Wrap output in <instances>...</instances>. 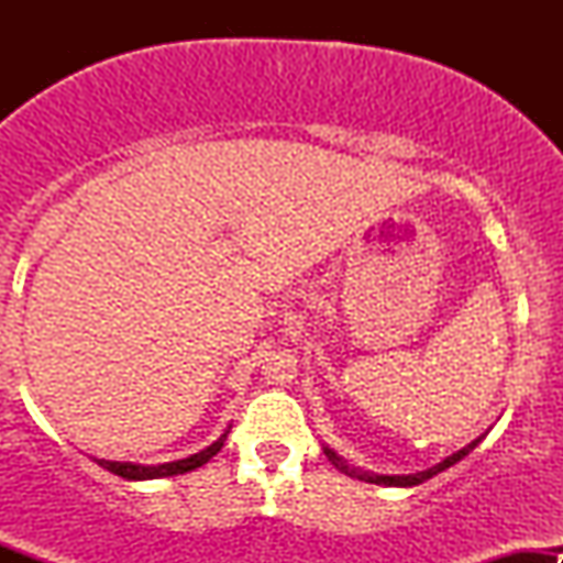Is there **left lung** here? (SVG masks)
I'll return each instance as SVG.
<instances>
[{
	"mask_svg": "<svg viewBox=\"0 0 563 563\" xmlns=\"http://www.w3.org/2000/svg\"><path fill=\"white\" fill-rule=\"evenodd\" d=\"M482 442V437L479 439H474V442L471 444H466V448L463 450H457V452H452L450 457H444L442 463H437V466H431V468H426V471H418V474H407V476H376V474H363V471H357V468H349L344 461H341L339 455H335L333 450H328L325 448V455H328V461H333V466L335 468H341L344 471V474H349V476H357V479H363V482H371V484H384V487H416V484H423L426 479H431V476H437L439 471H444V468H450V466H455L457 461H461V457H466L471 450L476 448V444Z\"/></svg>",
	"mask_w": 563,
	"mask_h": 563,
	"instance_id": "left-lung-1",
	"label": "left lung"
}]
</instances>
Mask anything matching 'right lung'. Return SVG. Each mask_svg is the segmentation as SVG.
<instances>
[{
  "instance_id": "add662e5",
  "label": "right lung",
  "mask_w": 563,
  "mask_h": 563,
  "mask_svg": "<svg viewBox=\"0 0 563 563\" xmlns=\"http://www.w3.org/2000/svg\"><path fill=\"white\" fill-rule=\"evenodd\" d=\"M228 434L230 431H224L214 444H209L206 450L196 452V455L183 457V461H174V463H161V466H134V463H119V461H97V463H100L102 468L111 471V474L121 476V479H158V476H177L203 466V463H209L211 457L224 448V439H228Z\"/></svg>"
}]
</instances>
